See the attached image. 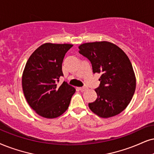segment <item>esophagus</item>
I'll use <instances>...</instances> for the list:
<instances>
[{
  "instance_id": "obj_1",
  "label": "esophagus",
  "mask_w": 154,
  "mask_h": 154,
  "mask_svg": "<svg viewBox=\"0 0 154 154\" xmlns=\"http://www.w3.org/2000/svg\"><path fill=\"white\" fill-rule=\"evenodd\" d=\"M79 90H80V91H86L87 89V87H79Z\"/></svg>"
}]
</instances>
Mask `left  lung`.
<instances>
[{
	"label": "left lung",
	"mask_w": 154,
	"mask_h": 154,
	"mask_svg": "<svg viewBox=\"0 0 154 154\" xmlns=\"http://www.w3.org/2000/svg\"><path fill=\"white\" fill-rule=\"evenodd\" d=\"M79 52L91 62L93 73L101 75L97 98L89 103L90 110L102 118L117 115L131 102L136 89V77L131 61L123 50L108 41L86 42Z\"/></svg>",
	"instance_id": "obj_1"
}]
</instances>
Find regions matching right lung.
<instances>
[{
    "label": "right lung",
    "instance_id": "add662e5",
    "mask_svg": "<svg viewBox=\"0 0 154 154\" xmlns=\"http://www.w3.org/2000/svg\"><path fill=\"white\" fill-rule=\"evenodd\" d=\"M73 45L42 44L32 52L27 61L22 76V87L27 102L38 115L47 119L61 116L67 111L75 87L64 82L62 64Z\"/></svg>",
    "mask_w": 154,
    "mask_h": 154
}]
</instances>
